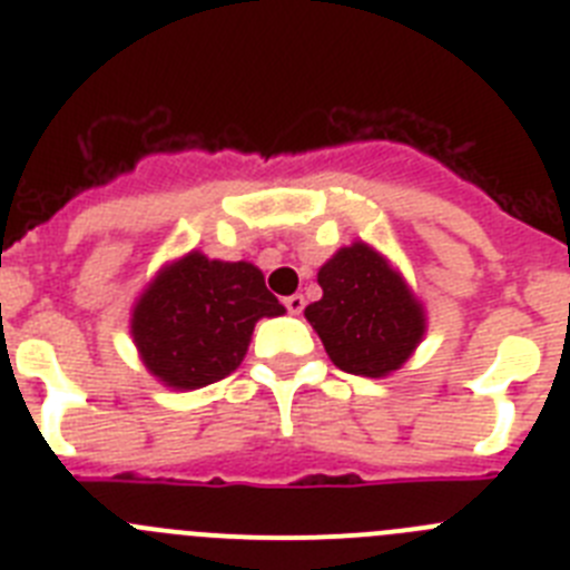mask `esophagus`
<instances>
[{
  "label": "esophagus",
  "instance_id": "esophagus-1",
  "mask_svg": "<svg viewBox=\"0 0 570 570\" xmlns=\"http://www.w3.org/2000/svg\"><path fill=\"white\" fill-rule=\"evenodd\" d=\"M285 308L291 311V314H302V308H305V296L302 294H291V296H285Z\"/></svg>",
  "mask_w": 570,
  "mask_h": 570
}]
</instances>
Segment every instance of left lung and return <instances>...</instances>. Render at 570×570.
<instances>
[{"label":"left lung","mask_w":570,"mask_h":570,"mask_svg":"<svg viewBox=\"0 0 570 570\" xmlns=\"http://www.w3.org/2000/svg\"><path fill=\"white\" fill-rule=\"evenodd\" d=\"M322 299L305 308L331 362L345 374L385 376L425 334L422 308L400 274L356 242L320 268Z\"/></svg>","instance_id":"left-lung-1"}]
</instances>
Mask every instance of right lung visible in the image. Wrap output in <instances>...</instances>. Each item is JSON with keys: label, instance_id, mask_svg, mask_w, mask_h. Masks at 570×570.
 <instances>
[{"label": "right lung", "instance_id": "add662e5", "mask_svg": "<svg viewBox=\"0 0 570 570\" xmlns=\"http://www.w3.org/2000/svg\"><path fill=\"white\" fill-rule=\"evenodd\" d=\"M279 314L285 308L259 268L194 250L150 282L130 331L150 374L194 391L236 371L256 320Z\"/></svg>", "mask_w": 570, "mask_h": 570}]
</instances>
